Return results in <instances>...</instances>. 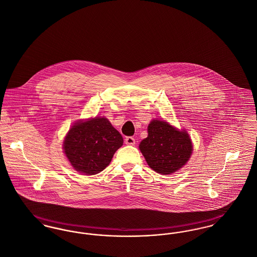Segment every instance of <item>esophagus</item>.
<instances>
[{
    "instance_id": "1",
    "label": "esophagus",
    "mask_w": 257,
    "mask_h": 257,
    "mask_svg": "<svg viewBox=\"0 0 257 257\" xmlns=\"http://www.w3.org/2000/svg\"><path fill=\"white\" fill-rule=\"evenodd\" d=\"M125 144H126L127 146H135L136 140H135L133 137H126V138H125Z\"/></svg>"
}]
</instances>
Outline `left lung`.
Wrapping results in <instances>:
<instances>
[{
  "mask_svg": "<svg viewBox=\"0 0 257 257\" xmlns=\"http://www.w3.org/2000/svg\"><path fill=\"white\" fill-rule=\"evenodd\" d=\"M140 149L153 171L170 174L182 168L190 158L193 146L186 131H178L168 122L153 120Z\"/></svg>",
  "mask_w": 257,
  "mask_h": 257,
  "instance_id": "obj_1",
  "label": "left lung"
}]
</instances>
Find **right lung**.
<instances>
[{
  "label": "right lung",
  "mask_w": 257,
  "mask_h": 257,
  "mask_svg": "<svg viewBox=\"0 0 257 257\" xmlns=\"http://www.w3.org/2000/svg\"><path fill=\"white\" fill-rule=\"evenodd\" d=\"M122 145V136L110 121L96 117L73 125L63 142V148L76 171L96 174L109 166L114 152Z\"/></svg>",
  "instance_id": "add662e5"
}]
</instances>
